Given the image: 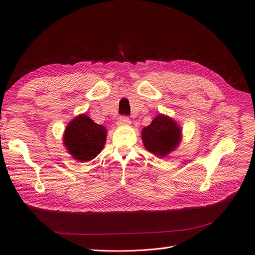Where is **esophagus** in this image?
I'll list each match as a JSON object with an SVG mask.
<instances>
[{
    "mask_svg": "<svg viewBox=\"0 0 255 255\" xmlns=\"http://www.w3.org/2000/svg\"><path fill=\"white\" fill-rule=\"evenodd\" d=\"M117 125L120 127H128V126H130V120H129V118L123 116V117H119V119L117 121Z\"/></svg>",
    "mask_w": 255,
    "mask_h": 255,
    "instance_id": "esophagus-1",
    "label": "esophagus"
}]
</instances>
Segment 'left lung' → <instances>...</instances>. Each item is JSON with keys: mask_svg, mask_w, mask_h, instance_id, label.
Masks as SVG:
<instances>
[{"mask_svg": "<svg viewBox=\"0 0 255 255\" xmlns=\"http://www.w3.org/2000/svg\"><path fill=\"white\" fill-rule=\"evenodd\" d=\"M182 128L173 118L159 114L141 130V139L146 151L166 157L175 151L182 140Z\"/></svg>", "mask_w": 255, "mask_h": 255, "instance_id": "8db88e82", "label": "left lung"}]
</instances>
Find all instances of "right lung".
Returning a JSON list of instances; mask_svg holds the SVG:
<instances>
[{"instance_id":"add662e5","label":"right lung","mask_w":255,"mask_h":255,"mask_svg":"<svg viewBox=\"0 0 255 255\" xmlns=\"http://www.w3.org/2000/svg\"><path fill=\"white\" fill-rule=\"evenodd\" d=\"M106 128L98 125L87 115L76 116L65 128L64 145L70 155L82 163L101 153L106 141Z\"/></svg>"}]
</instances>
